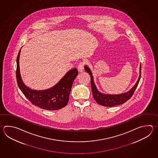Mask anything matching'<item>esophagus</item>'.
Here are the masks:
<instances>
[{"mask_svg": "<svg viewBox=\"0 0 158 158\" xmlns=\"http://www.w3.org/2000/svg\"><path fill=\"white\" fill-rule=\"evenodd\" d=\"M84 62H82L79 63V64H78L77 66V70L79 72H82L83 71V69H84Z\"/></svg>", "mask_w": 158, "mask_h": 158, "instance_id": "34e87169", "label": "esophagus"}]
</instances>
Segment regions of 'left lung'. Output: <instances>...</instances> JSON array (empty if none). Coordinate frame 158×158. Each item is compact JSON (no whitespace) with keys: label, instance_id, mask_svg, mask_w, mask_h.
<instances>
[{"label":"left lung","instance_id":"left-lung-1","mask_svg":"<svg viewBox=\"0 0 158 158\" xmlns=\"http://www.w3.org/2000/svg\"><path fill=\"white\" fill-rule=\"evenodd\" d=\"M84 69L88 73H89L91 77L90 84H91V88H92L94 99L100 105L107 107L115 106L116 105H119L120 104L124 103L128 100H129L134 94L136 88L137 87L141 78V64L139 68L140 73H139V79L136 82L135 86L133 87L131 90H129L128 92L126 93L120 94H101L97 90L96 85L94 82V77L92 76V74L90 71V69L88 68L87 65H85L84 66Z\"/></svg>","mask_w":158,"mask_h":158}]
</instances>
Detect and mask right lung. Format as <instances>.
Listing matches in <instances>:
<instances>
[{
    "mask_svg": "<svg viewBox=\"0 0 158 158\" xmlns=\"http://www.w3.org/2000/svg\"><path fill=\"white\" fill-rule=\"evenodd\" d=\"M21 49L17 58L16 79L18 86L25 96L36 106L42 109L57 110L66 106L74 79L78 74L76 68L68 71L57 84L48 89L32 90L23 83L20 75L19 58Z\"/></svg>",
    "mask_w": 158,
    "mask_h": 158,
    "instance_id": "obj_1",
    "label": "right lung"
}]
</instances>
